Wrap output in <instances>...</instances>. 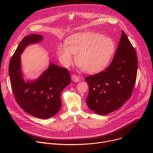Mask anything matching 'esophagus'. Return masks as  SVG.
Segmentation results:
<instances>
[{
    "mask_svg": "<svg viewBox=\"0 0 153 153\" xmlns=\"http://www.w3.org/2000/svg\"><path fill=\"white\" fill-rule=\"evenodd\" d=\"M71 80L75 82H79L80 80V79H79V77L77 76H76L75 74H73L71 76Z\"/></svg>",
    "mask_w": 153,
    "mask_h": 153,
    "instance_id": "1",
    "label": "esophagus"
}]
</instances>
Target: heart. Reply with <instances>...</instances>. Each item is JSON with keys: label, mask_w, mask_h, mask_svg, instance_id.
Instances as JSON below:
<instances>
[{"label": "heart", "mask_w": 153, "mask_h": 153, "mask_svg": "<svg viewBox=\"0 0 153 153\" xmlns=\"http://www.w3.org/2000/svg\"><path fill=\"white\" fill-rule=\"evenodd\" d=\"M115 50V43L110 37L100 33L85 32L68 38L66 45H60L57 55L60 63L69 67L74 61L84 71L94 73L103 69Z\"/></svg>", "instance_id": "obj_1"}]
</instances>
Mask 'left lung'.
Masks as SVG:
<instances>
[{"label": "left lung", "instance_id": "8db88e82", "mask_svg": "<svg viewBox=\"0 0 153 153\" xmlns=\"http://www.w3.org/2000/svg\"><path fill=\"white\" fill-rule=\"evenodd\" d=\"M137 71L136 51L122 31L116 53L109 67L85 78L89 86L86 101L90 110L106 115L120 108L131 96Z\"/></svg>", "mask_w": 153, "mask_h": 153}]
</instances>
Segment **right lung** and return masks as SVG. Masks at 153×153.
<instances>
[{
  "mask_svg": "<svg viewBox=\"0 0 153 153\" xmlns=\"http://www.w3.org/2000/svg\"><path fill=\"white\" fill-rule=\"evenodd\" d=\"M42 39L43 36L31 34L22 39L10 60L9 74L19 105L31 116L48 119L60 110V93L71 83V77L68 70L50 63L48 68L37 80L25 82L20 69V54L27 46L40 42Z\"/></svg>",
  "mask_w": 153,
  "mask_h": 153,
  "instance_id": "right-lung-1",
  "label": "right lung"
}]
</instances>
